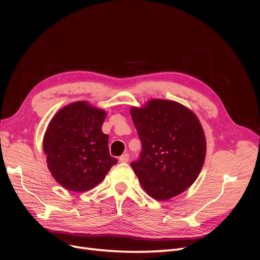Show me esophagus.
I'll list each match as a JSON object with an SVG mask.
<instances>
[{
	"label": "esophagus",
	"mask_w": 260,
	"mask_h": 260,
	"mask_svg": "<svg viewBox=\"0 0 260 260\" xmlns=\"http://www.w3.org/2000/svg\"><path fill=\"white\" fill-rule=\"evenodd\" d=\"M119 161L120 162H128L129 161V154H122L120 157H119Z\"/></svg>",
	"instance_id": "34e87169"
}]
</instances>
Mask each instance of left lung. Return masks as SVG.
Here are the masks:
<instances>
[{
    "label": "left lung",
    "instance_id": "8db88e82",
    "mask_svg": "<svg viewBox=\"0 0 260 260\" xmlns=\"http://www.w3.org/2000/svg\"><path fill=\"white\" fill-rule=\"evenodd\" d=\"M130 113L142 144L140 158L131 162L141 185L158 201L184 192L199 177L206 155L198 117L166 100L149 101Z\"/></svg>",
    "mask_w": 260,
    "mask_h": 260
}]
</instances>
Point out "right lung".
Instances as JSON below:
<instances>
[{"label": "right lung", "instance_id": "add662e5", "mask_svg": "<svg viewBox=\"0 0 260 260\" xmlns=\"http://www.w3.org/2000/svg\"><path fill=\"white\" fill-rule=\"evenodd\" d=\"M106 113L76 102L54 116L45 132L43 149L52 176L73 192L91 190L117 159L109 155L108 136L102 132Z\"/></svg>", "mask_w": 260, "mask_h": 260}]
</instances>
